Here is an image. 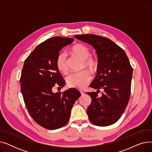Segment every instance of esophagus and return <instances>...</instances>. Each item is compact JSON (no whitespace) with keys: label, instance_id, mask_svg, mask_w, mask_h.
Segmentation results:
<instances>
[{"label":"esophagus","instance_id":"1","mask_svg":"<svg viewBox=\"0 0 152 152\" xmlns=\"http://www.w3.org/2000/svg\"><path fill=\"white\" fill-rule=\"evenodd\" d=\"M80 92H81V95H85V92H84L81 91Z\"/></svg>","mask_w":152,"mask_h":152}]
</instances>
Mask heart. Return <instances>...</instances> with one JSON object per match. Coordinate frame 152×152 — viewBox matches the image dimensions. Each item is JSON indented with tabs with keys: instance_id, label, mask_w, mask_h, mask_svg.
<instances>
[{
	"instance_id": "b5f03b06",
	"label": "heart",
	"mask_w": 152,
	"mask_h": 152,
	"mask_svg": "<svg viewBox=\"0 0 152 152\" xmlns=\"http://www.w3.org/2000/svg\"><path fill=\"white\" fill-rule=\"evenodd\" d=\"M69 53L83 60V68H86L91 71H95L98 68L99 61L97 58L91 57V52L88 48L84 45L77 44L69 49ZM56 66L61 73L65 74L68 71L67 60L66 55L60 53L56 60ZM91 76L88 72L83 71L71 74L66 77V83L69 87L83 89L89 84Z\"/></svg>"
}]
</instances>
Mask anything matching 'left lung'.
Returning a JSON list of instances; mask_svg holds the SVG:
<instances>
[{"label": "left lung", "mask_w": 152, "mask_h": 152, "mask_svg": "<svg viewBox=\"0 0 152 152\" xmlns=\"http://www.w3.org/2000/svg\"><path fill=\"white\" fill-rule=\"evenodd\" d=\"M91 45L97 52V75L90 87L97 92H87L92 99L87 110L90 121L99 126L115 123L121 118L131 95L132 68L121 48L110 39L95 34L75 36ZM103 89L101 97L98 92Z\"/></svg>", "instance_id": "1"}]
</instances>
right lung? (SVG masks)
I'll list each match as a JSON object with an SVG mask.
<instances>
[{"label":"right lung","instance_id":"right-lung-1","mask_svg":"<svg viewBox=\"0 0 152 152\" xmlns=\"http://www.w3.org/2000/svg\"><path fill=\"white\" fill-rule=\"evenodd\" d=\"M73 38L53 37L37 45L25 60L20 78L21 91L28 112L34 120L47 129H56L69 121L71 110L81 93L69 89L53 92V87L65 86L56 66L62 48Z\"/></svg>","mask_w":152,"mask_h":152}]
</instances>
